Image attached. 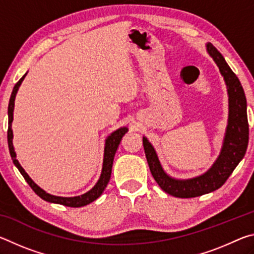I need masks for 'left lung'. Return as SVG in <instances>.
Instances as JSON below:
<instances>
[{
    "instance_id": "obj_1",
    "label": "left lung",
    "mask_w": 254,
    "mask_h": 254,
    "mask_svg": "<svg viewBox=\"0 0 254 254\" xmlns=\"http://www.w3.org/2000/svg\"><path fill=\"white\" fill-rule=\"evenodd\" d=\"M210 57L224 77L229 94V120L220 156L205 174L190 179H176L163 170L157 152L147 137L143 136V148L150 171L163 191L179 198H191L216 190L222 187L242 160L249 143V123L247 98L240 80L225 59L212 44L206 45Z\"/></svg>"
}]
</instances>
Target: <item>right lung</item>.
<instances>
[{
	"label": "right lung",
	"instance_id": "add662e5",
	"mask_svg": "<svg viewBox=\"0 0 254 254\" xmlns=\"http://www.w3.org/2000/svg\"><path fill=\"white\" fill-rule=\"evenodd\" d=\"M27 74H24L22 78H21L18 83L15 84L13 87V91H12L10 102H8V107H7V115H8V128H7V144H8V150H10V154L13 163L15 165L16 168L19 169L21 175L23 176L25 182L29 184V186L32 188V190L36 192V194L46 201H49V203H55V204H62L68 206V207H81V206L88 205L92 203L98 197L102 195V192L104 191L106 188L107 184L110 182L111 178V173H112V166H113V160L115 152L119 148V144L121 142L123 135L127 132V127H120L117 131L111 133V135L107 136L105 140V148H104V159H103V168H102V174L101 177L98 179L95 186H94L91 190L85 192V194L80 196H75V197H60V196H55L50 195L48 192H46L44 189L40 188L38 185L33 182V180L29 177V175L25 173L24 169L21 167L19 161L16 160V154L13 148V143H12V139H13V132H12V121H13V110H14V101H15V95L18 93V89L20 87L21 83L24 79V77Z\"/></svg>",
	"mask_w": 254,
	"mask_h": 254
}]
</instances>
